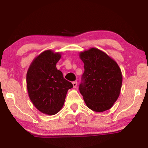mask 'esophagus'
<instances>
[{
    "label": "esophagus",
    "mask_w": 148,
    "mask_h": 148,
    "mask_svg": "<svg viewBox=\"0 0 148 148\" xmlns=\"http://www.w3.org/2000/svg\"><path fill=\"white\" fill-rule=\"evenodd\" d=\"M73 84V88H76L77 86V82H73L72 83Z\"/></svg>",
    "instance_id": "34e87169"
}]
</instances>
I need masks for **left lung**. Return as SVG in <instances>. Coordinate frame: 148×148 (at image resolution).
<instances>
[{
    "label": "left lung",
    "instance_id": "1",
    "mask_svg": "<svg viewBox=\"0 0 148 148\" xmlns=\"http://www.w3.org/2000/svg\"><path fill=\"white\" fill-rule=\"evenodd\" d=\"M84 63L79 89L86 106L102 112L112 108L120 95L122 73L118 64L102 50L91 48L79 53Z\"/></svg>",
    "mask_w": 148,
    "mask_h": 148
}]
</instances>
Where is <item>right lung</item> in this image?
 Wrapping results in <instances>:
<instances>
[{
	"label": "right lung",
	"mask_w": 148,
	"mask_h": 148,
	"mask_svg": "<svg viewBox=\"0 0 148 148\" xmlns=\"http://www.w3.org/2000/svg\"><path fill=\"white\" fill-rule=\"evenodd\" d=\"M60 52L47 50L34 58L26 75L28 95L34 106L42 113L54 115L63 106L68 90L73 84L62 76L56 64Z\"/></svg>",
	"instance_id": "1"
}]
</instances>
